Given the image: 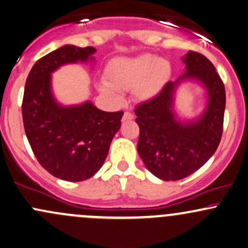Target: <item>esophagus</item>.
Returning a JSON list of instances; mask_svg holds the SVG:
<instances>
[{"label": "esophagus", "mask_w": 248, "mask_h": 248, "mask_svg": "<svg viewBox=\"0 0 248 248\" xmlns=\"http://www.w3.org/2000/svg\"><path fill=\"white\" fill-rule=\"evenodd\" d=\"M134 119V114L132 112H124V116H122V121H127V120H132Z\"/></svg>", "instance_id": "1"}]
</instances>
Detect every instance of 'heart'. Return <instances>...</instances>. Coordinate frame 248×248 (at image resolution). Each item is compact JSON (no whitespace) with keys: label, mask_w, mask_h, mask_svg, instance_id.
<instances>
[{"label":"heart","mask_w":248,"mask_h":248,"mask_svg":"<svg viewBox=\"0 0 248 248\" xmlns=\"http://www.w3.org/2000/svg\"><path fill=\"white\" fill-rule=\"evenodd\" d=\"M170 66L164 59H156L152 55L134 58H120L113 62L107 71V81L100 90L107 94L115 91H129L135 88L139 98L152 99L161 92L169 78Z\"/></svg>","instance_id":"b5f03b06"}]
</instances>
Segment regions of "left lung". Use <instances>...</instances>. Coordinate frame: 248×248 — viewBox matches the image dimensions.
Masks as SVG:
<instances>
[{
	"mask_svg": "<svg viewBox=\"0 0 248 248\" xmlns=\"http://www.w3.org/2000/svg\"><path fill=\"white\" fill-rule=\"evenodd\" d=\"M186 72L175 82L168 81L157 95L135 107L136 124L140 128L138 152L144 166L163 181L187 177L215 154L224 126L226 95L224 82L205 56L189 51L186 58ZM198 78L206 85L209 105L198 122L182 125L171 110L172 94L179 80Z\"/></svg>",
	"mask_w": 248,
	"mask_h": 248,
	"instance_id": "8db88e82",
	"label": "left lung"
}]
</instances>
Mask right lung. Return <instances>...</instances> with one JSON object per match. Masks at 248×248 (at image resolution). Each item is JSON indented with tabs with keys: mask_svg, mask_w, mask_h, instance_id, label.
Wrapping results in <instances>:
<instances>
[{
	"mask_svg": "<svg viewBox=\"0 0 248 248\" xmlns=\"http://www.w3.org/2000/svg\"><path fill=\"white\" fill-rule=\"evenodd\" d=\"M93 46L65 45L35 62L22 101L24 130L37 161L55 177L80 182L102 167L120 129L122 110L104 112L91 102L62 107L51 94V72L66 62H85Z\"/></svg>",
	"mask_w": 248,
	"mask_h": 248,
	"instance_id": "add662e5",
	"label": "right lung"
}]
</instances>
